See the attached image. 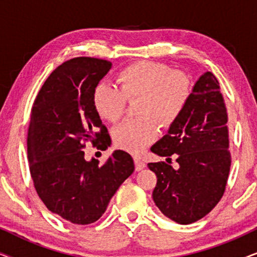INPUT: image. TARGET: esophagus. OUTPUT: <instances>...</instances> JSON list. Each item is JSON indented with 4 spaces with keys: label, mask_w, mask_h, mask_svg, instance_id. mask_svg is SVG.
<instances>
[{
    "label": "esophagus",
    "mask_w": 257,
    "mask_h": 257,
    "mask_svg": "<svg viewBox=\"0 0 257 257\" xmlns=\"http://www.w3.org/2000/svg\"><path fill=\"white\" fill-rule=\"evenodd\" d=\"M135 166H136V171H142L143 168H145V163L139 159V158L135 157Z\"/></svg>",
    "instance_id": "esophagus-1"
}]
</instances>
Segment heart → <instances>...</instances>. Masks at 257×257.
<instances>
[{
    "label": "heart",
    "instance_id": "b5f03b06",
    "mask_svg": "<svg viewBox=\"0 0 257 257\" xmlns=\"http://www.w3.org/2000/svg\"><path fill=\"white\" fill-rule=\"evenodd\" d=\"M119 89L106 83L97 84L92 103L98 115L108 122L122 117L128 101H137L139 119L126 120L112 131L114 145L138 153L158 137L157 121L170 127L184 113L192 96L187 75L173 71L167 64L142 61L130 64L117 76Z\"/></svg>",
    "mask_w": 257,
    "mask_h": 257
}]
</instances>
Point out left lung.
Returning a JSON list of instances; mask_svg holds the SVG:
<instances>
[{"instance_id":"left-lung-1","label":"left lung","mask_w":257,"mask_h":257,"mask_svg":"<svg viewBox=\"0 0 257 257\" xmlns=\"http://www.w3.org/2000/svg\"><path fill=\"white\" fill-rule=\"evenodd\" d=\"M228 114L220 85L212 72H205L193 87L184 113L159 142L153 153L171 158L178 170L165 161L147 166L157 175L153 200L165 216L189 224L206 216L222 198L231 157Z\"/></svg>"}]
</instances>
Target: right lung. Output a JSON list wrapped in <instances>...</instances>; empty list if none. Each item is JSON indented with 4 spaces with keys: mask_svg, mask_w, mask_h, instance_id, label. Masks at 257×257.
Returning <instances> with one entry per match:
<instances>
[{
    "mask_svg": "<svg viewBox=\"0 0 257 257\" xmlns=\"http://www.w3.org/2000/svg\"><path fill=\"white\" fill-rule=\"evenodd\" d=\"M111 66L99 58L69 59L48 77L31 108L27 143L35 189L50 212L75 224L96 222L135 171L124 151H114L103 165L86 161L82 151L87 140L101 151L111 145L92 103Z\"/></svg>",
    "mask_w": 257,
    "mask_h": 257,
    "instance_id": "right-lung-1",
    "label": "right lung"
}]
</instances>
